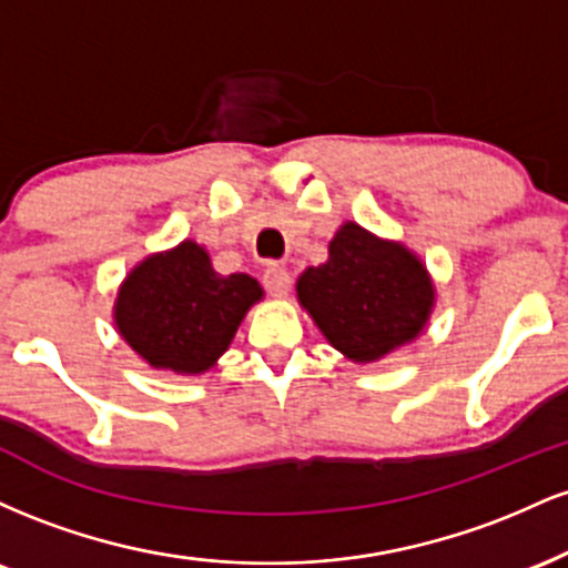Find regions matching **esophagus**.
Segmentation results:
<instances>
[{
	"instance_id": "obj_1",
	"label": "esophagus",
	"mask_w": 568,
	"mask_h": 568,
	"mask_svg": "<svg viewBox=\"0 0 568 568\" xmlns=\"http://www.w3.org/2000/svg\"><path fill=\"white\" fill-rule=\"evenodd\" d=\"M264 285H266V291L272 293V296H285V293H288V288H291L288 270H285L283 264H275V262L266 264Z\"/></svg>"
}]
</instances>
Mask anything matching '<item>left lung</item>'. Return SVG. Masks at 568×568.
Listing matches in <instances>:
<instances>
[{
	"mask_svg": "<svg viewBox=\"0 0 568 568\" xmlns=\"http://www.w3.org/2000/svg\"><path fill=\"white\" fill-rule=\"evenodd\" d=\"M328 253V262L298 277L296 291L338 352L371 363L419 336L435 291L414 253L357 224H344Z\"/></svg>",
	"mask_w": 568,
	"mask_h": 568,
	"instance_id": "obj_1",
	"label": "left lung"
}]
</instances>
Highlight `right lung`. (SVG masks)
<instances>
[{
	"label": "right lung",
	"instance_id": "1",
	"mask_svg": "<svg viewBox=\"0 0 568 568\" xmlns=\"http://www.w3.org/2000/svg\"><path fill=\"white\" fill-rule=\"evenodd\" d=\"M262 285L247 275H219L197 243L149 256L120 288L116 328L149 366L202 374L224 355Z\"/></svg>",
	"mask_w": 568,
	"mask_h": 568
}]
</instances>
